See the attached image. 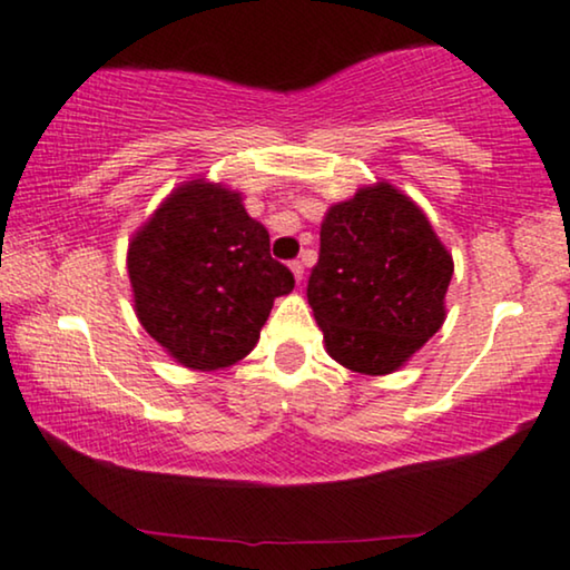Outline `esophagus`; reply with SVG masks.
<instances>
[{
	"instance_id": "esophagus-1",
	"label": "esophagus",
	"mask_w": 570,
	"mask_h": 570,
	"mask_svg": "<svg viewBox=\"0 0 570 570\" xmlns=\"http://www.w3.org/2000/svg\"><path fill=\"white\" fill-rule=\"evenodd\" d=\"M289 265H292V273H294V278H297V281L305 278V265H302V261H292Z\"/></svg>"
}]
</instances>
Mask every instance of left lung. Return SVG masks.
I'll return each instance as SVG.
<instances>
[{
    "instance_id": "8db88e82",
    "label": "left lung",
    "mask_w": 570,
    "mask_h": 570,
    "mask_svg": "<svg viewBox=\"0 0 570 570\" xmlns=\"http://www.w3.org/2000/svg\"><path fill=\"white\" fill-rule=\"evenodd\" d=\"M450 278L452 257L426 215L379 184L328 210L307 302L336 363L384 376L442 328Z\"/></svg>"
}]
</instances>
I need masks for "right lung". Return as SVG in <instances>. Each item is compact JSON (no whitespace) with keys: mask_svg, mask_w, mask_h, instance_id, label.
<instances>
[{"mask_svg":"<svg viewBox=\"0 0 570 570\" xmlns=\"http://www.w3.org/2000/svg\"><path fill=\"white\" fill-rule=\"evenodd\" d=\"M128 276L141 326L194 371L249 355L273 299L294 289L239 194L202 181L173 191L134 236Z\"/></svg>","mask_w":570,"mask_h":570,"instance_id":"add662e5","label":"right lung"}]
</instances>
